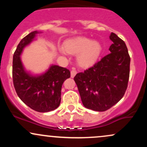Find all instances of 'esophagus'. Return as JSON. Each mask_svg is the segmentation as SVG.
<instances>
[{
	"label": "esophagus",
	"mask_w": 147,
	"mask_h": 147,
	"mask_svg": "<svg viewBox=\"0 0 147 147\" xmlns=\"http://www.w3.org/2000/svg\"><path fill=\"white\" fill-rule=\"evenodd\" d=\"M76 74H77V71L75 70V68H72L71 71H70V76H71L72 78H73V77H75Z\"/></svg>",
	"instance_id": "34e87169"
}]
</instances>
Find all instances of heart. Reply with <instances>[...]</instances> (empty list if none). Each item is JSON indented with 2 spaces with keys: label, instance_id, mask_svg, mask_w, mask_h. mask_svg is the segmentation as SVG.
<instances>
[{
  "label": "heart",
  "instance_id": "heart-1",
  "mask_svg": "<svg viewBox=\"0 0 147 147\" xmlns=\"http://www.w3.org/2000/svg\"><path fill=\"white\" fill-rule=\"evenodd\" d=\"M64 48L60 49L63 55L67 52L77 55V62L80 66H91L97 61L102 52V46L99 42L92 41L86 37L79 36L67 40L64 43Z\"/></svg>",
  "mask_w": 147,
  "mask_h": 147
}]
</instances>
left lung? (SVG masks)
Returning a JSON list of instances; mask_svg holds the SVG:
<instances>
[{"label": "left lung", "mask_w": 147, "mask_h": 147, "mask_svg": "<svg viewBox=\"0 0 147 147\" xmlns=\"http://www.w3.org/2000/svg\"><path fill=\"white\" fill-rule=\"evenodd\" d=\"M111 53L75 77L83 105L95 111H105L122 98L128 86L131 58L123 40L112 32Z\"/></svg>", "instance_id": "obj_1"}]
</instances>
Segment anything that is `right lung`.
Wrapping results in <instances>:
<instances>
[{"instance_id":"add662e5","label":"right lung","mask_w":147,"mask_h":147,"mask_svg":"<svg viewBox=\"0 0 147 147\" xmlns=\"http://www.w3.org/2000/svg\"><path fill=\"white\" fill-rule=\"evenodd\" d=\"M38 33L37 31L30 33L18 43L13 56L12 77L19 98L33 110L45 113L59 107L62 85L70 77V72L57 65H52L46 72L39 75H31L25 70L21 55L25 47L34 41Z\"/></svg>"}]
</instances>
